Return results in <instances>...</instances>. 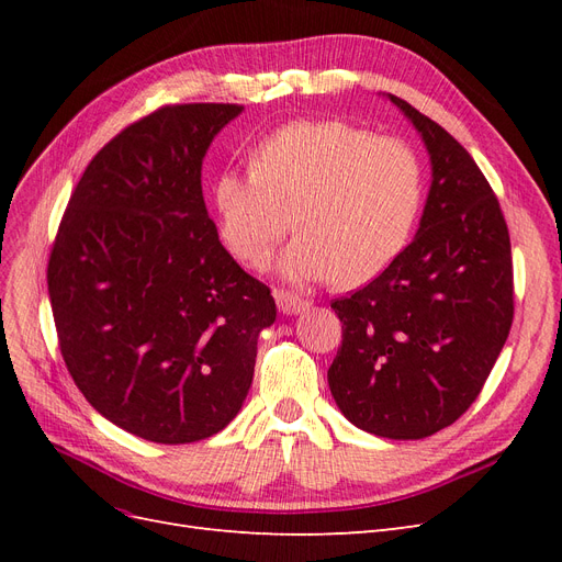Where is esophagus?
Masks as SVG:
<instances>
[{
	"label": "esophagus",
	"instance_id": "34e87169",
	"mask_svg": "<svg viewBox=\"0 0 562 562\" xmlns=\"http://www.w3.org/2000/svg\"><path fill=\"white\" fill-rule=\"evenodd\" d=\"M274 300H277V307L281 314L285 316H295V314H302L310 310V302L302 300L293 293H285V291H274Z\"/></svg>",
	"mask_w": 562,
	"mask_h": 562
}]
</instances>
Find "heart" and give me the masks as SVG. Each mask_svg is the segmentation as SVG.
I'll list each match as a JSON object with an SVG mask.
<instances>
[{"label":"heart","mask_w":562,"mask_h":562,"mask_svg":"<svg viewBox=\"0 0 562 562\" xmlns=\"http://www.w3.org/2000/svg\"><path fill=\"white\" fill-rule=\"evenodd\" d=\"M422 199L411 145L335 119L277 131L252 168H227L213 187L220 239L248 267L269 262L295 217L300 236L279 262L295 283L378 279L411 241Z\"/></svg>","instance_id":"obj_1"}]
</instances>
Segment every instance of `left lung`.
I'll return each instance as SVG.
<instances>
[{
  "label": "left lung",
  "mask_w": 562,
  "mask_h": 562,
  "mask_svg": "<svg viewBox=\"0 0 562 562\" xmlns=\"http://www.w3.org/2000/svg\"><path fill=\"white\" fill-rule=\"evenodd\" d=\"M386 98L427 147L431 184L411 246L330 304L342 347L328 384L353 427L417 440L479 398L512 330L514 265L499 201L469 151L405 100Z\"/></svg>",
  "instance_id": "obj_1"
}]
</instances>
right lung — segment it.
I'll list each match as a JSON object with an SVG mask.
<instances>
[{"instance_id": "obj_1", "label": "right lung", "mask_w": 562, "mask_h": 562, "mask_svg": "<svg viewBox=\"0 0 562 562\" xmlns=\"http://www.w3.org/2000/svg\"><path fill=\"white\" fill-rule=\"evenodd\" d=\"M241 105H166L83 171L48 258L60 353L95 411L180 446L223 431L252 382L269 288L217 239L201 164Z\"/></svg>"}]
</instances>
